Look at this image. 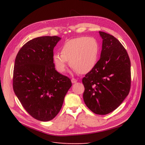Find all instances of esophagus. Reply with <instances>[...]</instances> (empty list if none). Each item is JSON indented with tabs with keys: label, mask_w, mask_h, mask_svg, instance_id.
I'll return each instance as SVG.
<instances>
[{
	"label": "esophagus",
	"mask_w": 145,
	"mask_h": 145,
	"mask_svg": "<svg viewBox=\"0 0 145 145\" xmlns=\"http://www.w3.org/2000/svg\"><path fill=\"white\" fill-rule=\"evenodd\" d=\"M71 81H72V84H75V83H76V82H77V80H76L75 78H72L71 80Z\"/></svg>",
	"instance_id": "1"
}]
</instances>
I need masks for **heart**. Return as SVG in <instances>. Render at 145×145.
<instances>
[{
    "label": "heart",
    "instance_id": "obj_1",
    "mask_svg": "<svg viewBox=\"0 0 145 145\" xmlns=\"http://www.w3.org/2000/svg\"><path fill=\"white\" fill-rule=\"evenodd\" d=\"M60 54L53 55L54 63L59 72H64L67 61L80 74H86L96 66L99 55V45L93 37H80L65 42L60 48Z\"/></svg>",
    "mask_w": 145,
    "mask_h": 145
}]
</instances>
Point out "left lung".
Wrapping results in <instances>:
<instances>
[{
  "mask_svg": "<svg viewBox=\"0 0 145 145\" xmlns=\"http://www.w3.org/2000/svg\"><path fill=\"white\" fill-rule=\"evenodd\" d=\"M103 39L100 58L82 79L86 105L97 115H106L118 108L131 87V63L126 49L115 37L99 32Z\"/></svg>",
  "mask_w": 145,
  "mask_h": 145,
  "instance_id": "8db88e82",
  "label": "left lung"
}]
</instances>
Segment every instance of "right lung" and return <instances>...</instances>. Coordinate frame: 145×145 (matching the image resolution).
I'll use <instances>...</instances> for the list:
<instances>
[{
  "instance_id": "add662e5",
  "label": "right lung",
  "mask_w": 145,
  "mask_h": 145,
  "mask_svg": "<svg viewBox=\"0 0 145 145\" xmlns=\"http://www.w3.org/2000/svg\"><path fill=\"white\" fill-rule=\"evenodd\" d=\"M60 39L57 36L33 39L23 45L15 58V94L29 115L42 121L57 116L72 87L70 79L55 70L52 59Z\"/></svg>"
}]
</instances>
